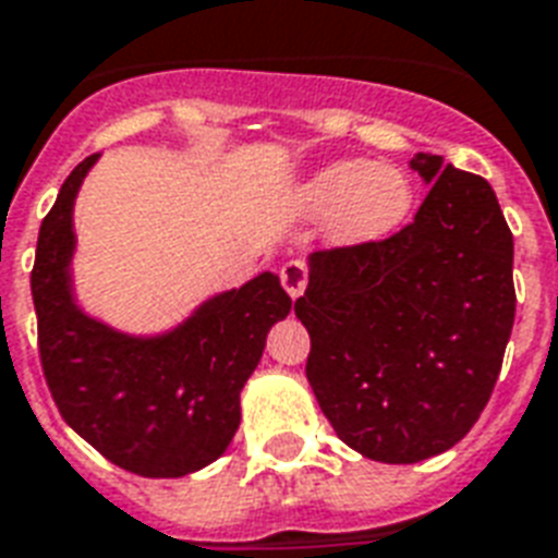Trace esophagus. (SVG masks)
<instances>
[{
  "label": "esophagus",
  "mask_w": 558,
  "mask_h": 558,
  "mask_svg": "<svg viewBox=\"0 0 558 558\" xmlns=\"http://www.w3.org/2000/svg\"><path fill=\"white\" fill-rule=\"evenodd\" d=\"M306 280H310V269H306L304 260L283 263V269H280V283H283V289H287L289 295H304Z\"/></svg>",
  "instance_id": "obj_1"
}]
</instances>
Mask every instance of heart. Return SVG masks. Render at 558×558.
Returning <instances> with one entry per match:
<instances>
[{
	"label": "heart",
	"instance_id": "b5f03b06",
	"mask_svg": "<svg viewBox=\"0 0 558 558\" xmlns=\"http://www.w3.org/2000/svg\"><path fill=\"white\" fill-rule=\"evenodd\" d=\"M313 208H336L332 234L341 243H373L405 222L414 191L411 179L390 165L350 159L324 168L306 185Z\"/></svg>",
	"mask_w": 558,
	"mask_h": 558
}]
</instances>
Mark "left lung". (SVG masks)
<instances>
[{
	"label": "left lung",
	"mask_w": 558,
	"mask_h": 558,
	"mask_svg": "<svg viewBox=\"0 0 558 558\" xmlns=\"http://www.w3.org/2000/svg\"><path fill=\"white\" fill-rule=\"evenodd\" d=\"M411 168L432 185L414 222L315 252L295 301L324 416L379 463H416L466 437L515 322L512 231L489 182L432 153Z\"/></svg>",
	"instance_id": "obj_1"
}]
</instances>
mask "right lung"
<instances>
[{
  "mask_svg": "<svg viewBox=\"0 0 558 558\" xmlns=\"http://www.w3.org/2000/svg\"><path fill=\"white\" fill-rule=\"evenodd\" d=\"M95 161L98 153L69 173L39 226L31 295L43 373L65 423L116 466L142 477L191 475L228 449L240 390L292 298L278 275L263 271L156 339L89 318L74 304L69 263L74 196Z\"/></svg>",
  "mask_w": 558,
  "mask_h": 558,
  "instance_id": "right-lung-1",
  "label": "right lung"
}]
</instances>
